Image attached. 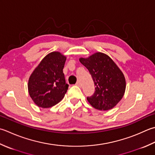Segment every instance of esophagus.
<instances>
[{
    "mask_svg": "<svg viewBox=\"0 0 155 155\" xmlns=\"http://www.w3.org/2000/svg\"><path fill=\"white\" fill-rule=\"evenodd\" d=\"M76 85L78 86V87H82V84L80 83L79 81H78V82H77V83H76Z\"/></svg>",
    "mask_w": 155,
    "mask_h": 155,
    "instance_id": "esophagus-1",
    "label": "esophagus"
}]
</instances>
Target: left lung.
<instances>
[{
	"label": "left lung",
	"instance_id": "obj_1",
	"mask_svg": "<svg viewBox=\"0 0 155 155\" xmlns=\"http://www.w3.org/2000/svg\"><path fill=\"white\" fill-rule=\"evenodd\" d=\"M79 61L89 70L95 87L88 102L98 110L114 108L122 99L126 91V79L122 71L107 54L96 52Z\"/></svg>",
	"mask_w": 155,
	"mask_h": 155
}]
</instances>
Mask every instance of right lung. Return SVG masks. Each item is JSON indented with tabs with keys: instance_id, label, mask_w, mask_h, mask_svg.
<instances>
[{
	"instance_id": "1",
	"label": "right lung",
	"mask_w": 155,
	"mask_h": 155,
	"mask_svg": "<svg viewBox=\"0 0 155 155\" xmlns=\"http://www.w3.org/2000/svg\"><path fill=\"white\" fill-rule=\"evenodd\" d=\"M66 60L59 51H52L41 60L30 75L29 94L38 107H51L64 97L68 87L63 73Z\"/></svg>"
}]
</instances>
